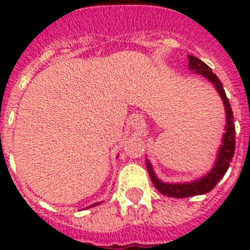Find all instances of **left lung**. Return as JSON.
<instances>
[{"label":"left lung","instance_id":"left-lung-1","mask_svg":"<svg viewBox=\"0 0 250 250\" xmlns=\"http://www.w3.org/2000/svg\"><path fill=\"white\" fill-rule=\"evenodd\" d=\"M188 67L189 70L194 71V74H200L205 79H208L210 83L215 86V89L221 96L223 105H225L226 111V127L222 137V144L218 150L217 158H215V164H214L213 168L204 175L202 178L194 182L188 183H166L162 182L161 179L157 178L156 172L153 170L152 164L146 160V168H148L149 176L152 179L153 184L157 188V190H160L161 193L168 197L175 198H186L190 197V196H198V194H205L208 192L213 189L214 187L217 186V183L221 180L225 174L227 172L229 167V162L232 161L233 153H235V125H233V114L231 105L226 92L223 89L221 80L218 79V76L211 71V68L206 63H204L201 60H198L197 57L188 56Z\"/></svg>","mask_w":250,"mask_h":250}]
</instances>
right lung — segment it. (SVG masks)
<instances>
[{
  "label": "right lung",
  "instance_id": "add662e5",
  "mask_svg": "<svg viewBox=\"0 0 250 250\" xmlns=\"http://www.w3.org/2000/svg\"><path fill=\"white\" fill-rule=\"evenodd\" d=\"M100 204H101V202H96V204H93V205H90L89 208H92V206H96V205H100Z\"/></svg>",
  "mask_w": 250,
  "mask_h": 250
}]
</instances>
